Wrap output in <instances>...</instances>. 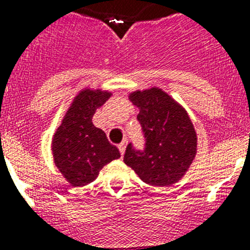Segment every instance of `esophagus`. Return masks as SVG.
Listing matches in <instances>:
<instances>
[{
    "instance_id": "1",
    "label": "esophagus",
    "mask_w": 250,
    "mask_h": 250,
    "mask_svg": "<svg viewBox=\"0 0 250 250\" xmlns=\"http://www.w3.org/2000/svg\"><path fill=\"white\" fill-rule=\"evenodd\" d=\"M125 147H126V144H125V141H124V143H121V144L119 145V150H120L121 155H124V154H125Z\"/></svg>"
}]
</instances>
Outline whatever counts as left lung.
I'll list each match as a JSON object with an SVG mask.
<instances>
[{
    "label": "left lung",
    "mask_w": 250,
    "mask_h": 250,
    "mask_svg": "<svg viewBox=\"0 0 250 250\" xmlns=\"http://www.w3.org/2000/svg\"><path fill=\"white\" fill-rule=\"evenodd\" d=\"M129 100L139 109L146 138L143 152L126 147L124 163L152 187H170L187 174L198 150V136L184 106L156 86L136 90Z\"/></svg>",
    "instance_id": "left-lung-1"
}]
</instances>
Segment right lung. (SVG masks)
Returning <instances> with one entry per match:
<instances>
[{"mask_svg":"<svg viewBox=\"0 0 250 250\" xmlns=\"http://www.w3.org/2000/svg\"><path fill=\"white\" fill-rule=\"evenodd\" d=\"M112 95L109 90L83 87L77 92L51 141L54 163L72 187H85L100 170L120 158L118 147L92 124V116Z\"/></svg>","mask_w":250,"mask_h":250,"instance_id":"add662e5","label":"right lung"}]
</instances>
